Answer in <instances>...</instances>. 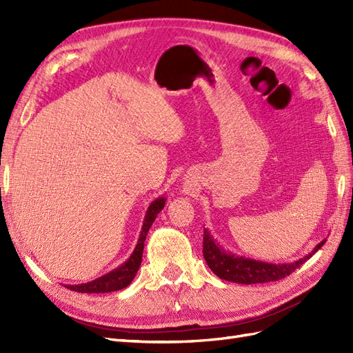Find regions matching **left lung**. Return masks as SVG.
<instances>
[{
	"instance_id": "8db88e82",
	"label": "left lung",
	"mask_w": 353,
	"mask_h": 353,
	"mask_svg": "<svg viewBox=\"0 0 353 353\" xmlns=\"http://www.w3.org/2000/svg\"><path fill=\"white\" fill-rule=\"evenodd\" d=\"M325 241L327 239L319 241L311 252L301 259L284 263H274L245 258V256L227 250L212 236L209 228L205 227L203 228V256H205V261L210 271L219 276L221 280L239 284H261L283 280L284 276L290 275L309 258H312V254L321 249Z\"/></svg>"
}]
</instances>
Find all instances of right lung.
<instances>
[{
  "label": "right lung",
  "instance_id": "add662e5",
  "mask_svg": "<svg viewBox=\"0 0 353 353\" xmlns=\"http://www.w3.org/2000/svg\"><path fill=\"white\" fill-rule=\"evenodd\" d=\"M165 203H166L165 196L157 197L156 200H153L150 203V206H148V209L145 212L144 222H143V227L140 231V237H138L135 249L131 253L130 258H128L123 263H121L117 268L99 276V279H95L92 281L82 283V284H73V285L65 284V287L70 288V290H73V292H78V293H110V292L122 290V288L130 285L132 283V280L135 279L138 270H140L147 232L153 225V222L156 221L160 210L165 208Z\"/></svg>",
  "mask_w": 353,
  "mask_h": 353
}]
</instances>
